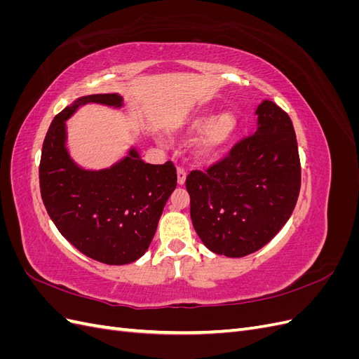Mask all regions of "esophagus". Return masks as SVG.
Listing matches in <instances>:
<instances>
[{
	"label": "esophagus",
	"instance_id": "esophagus-1",
	"mask_svg": "<svg viewBox=\"0 0 359 359\" xmlns=\"http://www.w3.org/2000/svg\"><path fill=\"white\" fill-rule=\"evenodd\" d=\"M177 175H178V184L180 186H182L184 182H186V177H187V172L184 168H178L177 169Z\"/></svg>",
	"mask_w": 359,
	"mask_h": 359
}]
</instances>
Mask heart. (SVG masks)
Instances as JSON below:
<instances>
[{"mask_svg": "<svg viewBox=\"0 0 359 359\" xmlns=\"http://www.w3.org/2000/svg\"><path fill=\"white\" fill-rule=\"evenodd\" d=\"M236 118L231 112H223L214 116L211 112H205L194 118L190 123L186 136L189 139L202 136L198 140L196 153L201 158L208 160L217 156L227 145L236 130Z\"/></svg>", "mask_w": 359, "mask_h": 359, "instance_id": "b5f03b06", "label": "heart"}]
</instances>
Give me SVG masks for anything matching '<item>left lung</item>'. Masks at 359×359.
<instances>
[{
	"label": "left lung",
	"instance_id": "8db88e82",
	"mask_svg": "<svg viewBox=\"0 0 359 359\" xmlns=\"http://www.w3.org/2000/svg\"><path fill=\"white\" fill-rule=\"evenodd\" d=\"M256 115L253 135L186 180L194 231L206 248L227 257L255 253L273 240L299 194L301 163L289 115L271 100Z\"/></svg>",
	"mask_w": 359,
	"mask_h": 359
}]
</instances>
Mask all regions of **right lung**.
Instances as JSON below:
<instances>
[{"instance_id": "1", "label": "right lung", "mask_w": 359, "mask_h": 359, "mask_svg": "<svg viewBox=\"0 0 359 359\" xmlns=\"http://www.w3.org/2000/svg\"><path fill=\"white\" fill-rule=\"evenodd\" d=\"M88 103L121 107L123 97H79L53 118L39 168L41 199L60 233L81 253L102 264L126 265L153 241L163 208L177 187V169L172 161L149 165L135 148L107 169L76 165L66 147V121Z\"/></svg>"}]
</instances>
